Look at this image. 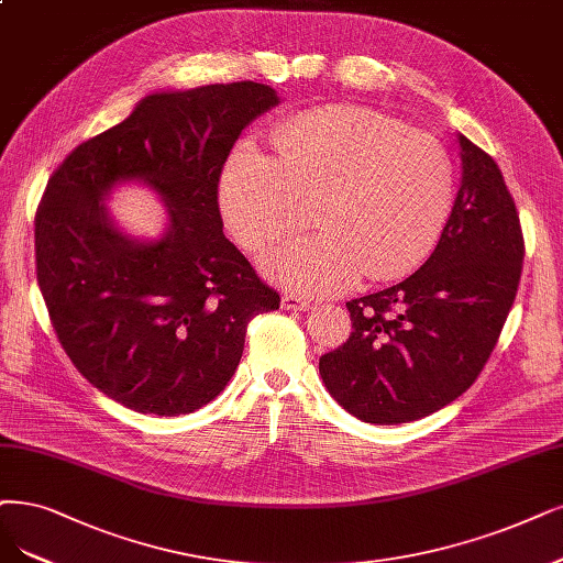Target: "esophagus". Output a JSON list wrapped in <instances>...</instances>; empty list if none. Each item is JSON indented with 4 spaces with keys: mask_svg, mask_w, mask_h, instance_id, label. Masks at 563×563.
Returning <instances> with one entry per match:
<instances>
[{
    "mask_svg": "<svg viewBox=\"0 0 563 563\" xmlns=\"http://www.w3.org/2000/svg\"><path fill=\"white\" fill-rule=\"evenodd\" d=\"M283 308H287V310H306V308H310V303L306 299H301V297L285 295L283 297Z\"/></svg>",
    "mask_w": 563,
    "mask_h": 563,
    "instance_id": "obj_1",
    "label": "esophagus"
}]
</instances>
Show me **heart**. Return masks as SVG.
<instances>
[{"mask_svg": "<svg viewBox=\"0 0 563 563\" xmlns=\"http://www.w3.org/2000/svg\"><path fill=\"white\" fill-rule=\"evenodd\" d=\"M276 155L241 143L220 178V211L247 253H264L306 220L318 232L280 247L266 274L306 295H331L362 274L394 280L439 245L454 203L445 145L352 103L310 109L271 132Z\"/></svg>", "mask_w": 563, "mask_h": 563, "instance_id": "obj_1", "label": "heart"}]
</instances>
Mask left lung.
Returning <instances> with one entry per match:
<instances>
[{
    "instance_id": "obj_1",
    "label": "left lung",
    "mask_w": 563,
    "mask_h": 563,
    "mask_svg": "<svg viewBox=\"0 0 563 563\" xmlns=\"http://www.w3.org/2000/svg\"><path fill=\"white\" fill-rule=\"evenodd\" d=\"M462 185L431 257L347 301L352 334L320 357L324 387L371 424L422 420L475 383L512 308L525 239L496 162L456 134Z\"/></svg>"
}]
</instances>
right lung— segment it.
<instances>
[{"mask_svg":"<svg viewBox=\"0 0 563 563\" xmlns=\"http://www.w3.org/2000/svg\"><path fill=\"white\" fill-rule=\"evenodd\" d=\"M278 101L253 80L155 92L51 176L34 220L41 295L78 373L124 408L174 418L211 404L241 362L247 322L280 308L222 234L218 206L229 151ZM128 179L170 211L155 242L124 235L102 206Z\"/></svg>","mask_w":563,"mask_h":563,"instance_id":"right-lung-1","label":"right lung"}]
</instances>
